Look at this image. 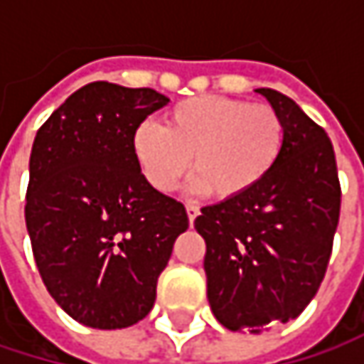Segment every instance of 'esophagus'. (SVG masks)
I'll return each mask as SVG.
<instances>
[{
	"mask_svg": "<svg viewBox=\"0 0 364 364\" xmlns=\"http://www.w3.org/2000/svg\"><path fill=\"white\" fill-rule=\"evenodd\" d=\"M185 210H187V219H189V223H193V221H196V217L200 215V208H198L196 204H187V206H185Z\"/></svg>",
	"mask_w": 364,
	"mask_h": 364,
	"instance_id": "34e87169",
	"label": "esophagus"
}]
</instances>
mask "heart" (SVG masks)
I'll use <instances>...</instances> for the list:
<instances>
[{"instance_id":"b5f03b06","label":"heart","mask_w":364,"mask_h":364,"mask_svg":"<svg viewBox=\"0 0 364 364\" xmlns=\"http://www.w3.org/2000/svg\"><path fill=\"white\" fill-rule=\"evenodd\" d=\"M132 156L156 191H173L189 171L196 187L219 202L257 189L284 149V122L267 105L204 95L177 103L164 126L143 122L132 132Z\"/></svg>"}]
</instances>
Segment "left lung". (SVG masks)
I'll return each mask as SVG.
<instances>
[{"label": "left lung", "mask_w": 364, "mask_h": 364, "mask_svg": "<svg viewBox=\"0 0 364 364\" xmlns=\"http://www.w3.org/2000/svg\"><path fill=\"white\" fill-rule=\"evenodd\" d=\"M284 122V149L251 193L204 206L206 297L230 331L261 333L297 318L316 295L333 249L341 189L327 132L289 97L257 88Z\"/></svg>", "instance_id": "1"}]
</instances>
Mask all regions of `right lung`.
I'll list each match as a JSON object with an SVG mask.
<instances>
[{"instance_id":"1","label":"right lung","mask_w":364,"mask_h":364,"mask_svg":"<svg viewBox=\"0 0 364 364\" xmlns=\"http://www.w3.org/2000/svg\"><path fill=\"white\" fill-rule=\"evenodd\" d=\"M171 99L92 82L37 130L25 221L54 301L92 328H126L156 301L158 276L189 225L181 202L145 181L132 132Z\"/></svg>"}]
</instances>
